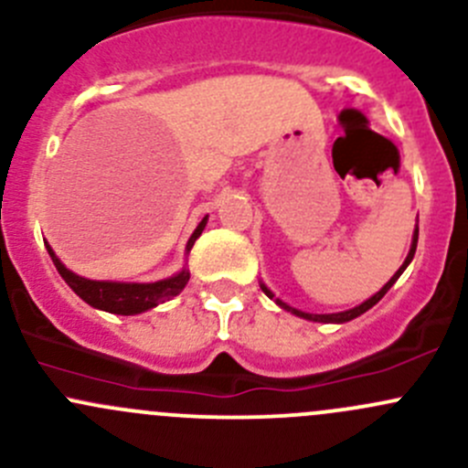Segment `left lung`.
<instances>
[{"label":"left lung","mask_w":468,"mask_h":468,"mask_svg":"<svg viewBox=\"0 0 468 468\" xmlns=\"http://www.w3.org/2000/svg\"><path fill=\"white\" fill-rule=\"evenodd\" d=\"M417 239H419V226H417V229H414V235H412V247H410V253H408V258H405V262L400 264V267H399V271H396L394 276H391L389 281H387L385 285H382V290H380V292H376V294L371 296V299H367L365 303L356 305V308H351V310H344V313H337V314H310V313H301V310L292 308V305L282 303L281 299H276V296L271 294V290H267V285H262V282H261V287H262V292H264V294H267L269 299H273V301H276V303L281 305L282 310H287V313L296 314V317H301V319H308V322H322V324H344V322H351V319L360 317V314H365L367 310H369V308H374V305L378 303V301L382 299V296H385L387 292H389V287L394 285L396 281H399V276H400V273L405 271V267H408V264L412 262V258H414V251H417Z\"/></svg>","instance_id":"obj_1"}]
</instances>
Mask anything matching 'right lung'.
<instances>
[{"label":"right lung","mask_w":468,"mask_h":468,"mask_svg":"<svg viewBox=\"0 0 468 468\" xmlns=\"http://www.w3.org/2000/svg\"><path fill=\"white\" fill-rule=\"evenodd\" d=\"M207 224V217L199 221V226L195 229V233L187 239L186 251H190L195 247L197 238L204 233ZM47 251H49L51 262L56 264L58 273L63 276V281L68 282L74 290V294L81 296L88 305L97 310H106V313L112 314H140L146 313V310L155 308L158 303H165L172 296H176L183 287L190 281V271L187 269H181L176 276L165 278V281L155 282H112V281H90V278L77 276L74 271H69L63 262L56 258L54 249L47 244Z\"/></svg>","instance_id":"1"}]
</instances>
